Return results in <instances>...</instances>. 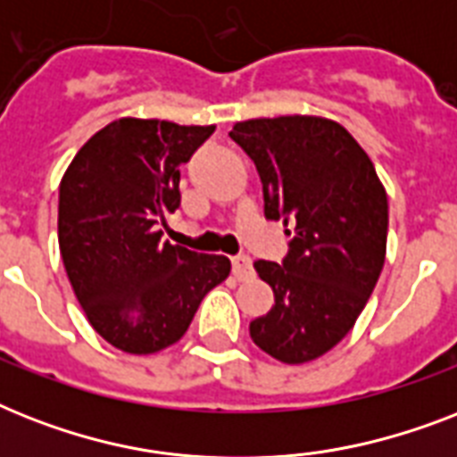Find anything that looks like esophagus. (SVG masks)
I'll list each match as a JSON object with an SVG mask.
<instances>
[{"label": "esophagus", "instance_id": "obj_1", "mask_svg": "<svg viewBox=\"0 0 457 457\" xmlns=\"http://www.w3.org/2000/svg\"><path fill=\"white\" fill-rule=\"evenodd\" d=\"M232 272L237 279H246L253 275V263L249 256H235L232 258Z\"/></svg>", "mask_w": 457, "mask_h": 457}]
</instances>
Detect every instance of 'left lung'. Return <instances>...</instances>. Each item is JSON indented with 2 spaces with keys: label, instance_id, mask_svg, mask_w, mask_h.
Masks as SVG:
<instances>
[{
  "label": "left lung",
  "instance_id": "1",
  "mask_svg": "<svg viewBox=\"0 0 457 457\" xmlns=\"http://www.w3.org/2000/svg\"><path fill=\"white\" fill-rule=\"evenodd\" d=\"M229 137L256 163L265 218L292 225L282 263H253L275 305L251 322V339L289 365L315 361L346 337L379 279L386 192L361 145L327 118H256Z\"/></svg>",
  "mask_w": 457,
  "mask_h": 457
}]
</instances>
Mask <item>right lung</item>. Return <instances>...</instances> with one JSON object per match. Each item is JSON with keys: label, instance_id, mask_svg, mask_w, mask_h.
Masks as SVG:
<instances>
[{"label": "right lung", "instance_id": "add662e5", "mask_svg": "<svg viewBox=\"0 0 457 457\" xmlns=\"http://www.w3.org/2000/svg\"><path fill=\"white\" fill-rule=\"evenodd\" d=\"M215 125L120 118L68 165L59 187V249L89 325L125 353L182 339L194 312L229 275V258L161 242L179 208V165Z\"/></svg>", "mask_w": 457, "mask_h": 457}]
</instances>
